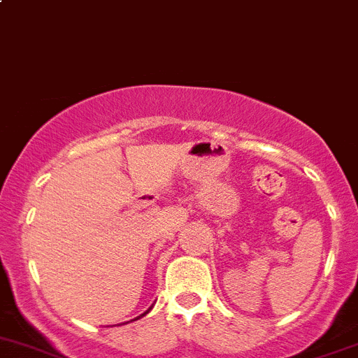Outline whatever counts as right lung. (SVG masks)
<instances>
[{
	"instance_id": "right-lung-1",
	"label": "right lung",
	"mask_w": 358,
	"mask_h": 358,
	"mask_svg": "<svg viewBox=\"0 0 358 358\" xmlns=\"http://www.w3.org/2000/svg\"><path fill=\"white\" fill-rule=\"evenodd\" d=\"M149 310H150V308H149ZM149 310H147V312H149ZM147 312H145V313H147ZM145 313H142V315H145ZM142 315H140V317H142Z\"/></svg>"
}]
</instances>
